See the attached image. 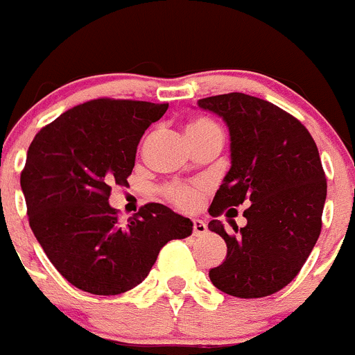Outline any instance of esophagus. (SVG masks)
Listing matches in <instances>:
<instances>
[{"label":"esophagus","mask_w":355,"mask_h":355,"mask_svg":"<svg viewBox=\"0 0 355 355\" xmlns=\"http://www.w3.org/2000/svg\"><path fill=\"white\" fill-rule=\"evenodd\" d=\"M207 233V224L200 219H193V234L195 236H203Z\"/></svg>","instance_id":"esophagus-1"}]
</instances>
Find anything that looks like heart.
I'll return each mask as SVG.
<instances>
[{
    "instance_id": "b5f03b06",
    "label": "heart",
    "mask_w": 355,
    "mask_h": 355,
    "mask_svg": "<svg viewBox=\"0 0 355 355\" xmlns=\"http://www.w3.org/2000/svg\"><path fill=\"white\" fill-rule=\"evenodd\" d=\"M188 138H198V136H219L223 138V131L219 125L207 117H198L191 121L186 128ZM203 188L200 184H179L169 189V198L181 209H195L202 200Z\"/></svg>"
}]
</instances>
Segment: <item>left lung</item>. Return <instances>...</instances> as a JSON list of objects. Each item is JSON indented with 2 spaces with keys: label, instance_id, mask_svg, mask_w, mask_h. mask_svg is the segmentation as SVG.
I'll return each mask as SVG.
<instances>
[{
  "label": "left lung",
  "instance_id": "1",
  "mask_svg": "<svg viewBox=\"0 0 355 355\" xmlns=\"http://www.w3.org/2000/svg\"><path fill=\"white\" fill-rule=\"evenodd\" d=\"M230 131L231 167L209 212L248 205L247 226L227 234L214 219L209 230L226 241V261L210 269L216 288L261 298L285 288L298 275L321 233L326 178L307 129L276 105L243 93L198 100Z\"/></svg>",
  "mask_w": 355,
  "mask_h": 355
}]
</instances>
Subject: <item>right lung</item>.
Listing matches in <instances>:
<instances>
[{
  "instance_id": "1",
  "label": "right lung",
  "mask_w": 355,
  "mask_h": 355,
  "mask_svg": "<svg viewBox=\"0 0 355 355\" xmlns=\"http://www.w3.org/2000/svg\"><path fill=\"white\" fill-rule=\"evenodd\" d=\"M167 103L100 98L70 108L41 129L27 150L20 186L31 230L57 271L93 295H119L148 276L160 248L193 233V223L162 203L128 224L110 207L125 186L146 129Z\"/></svg>"
}]
</instances>
